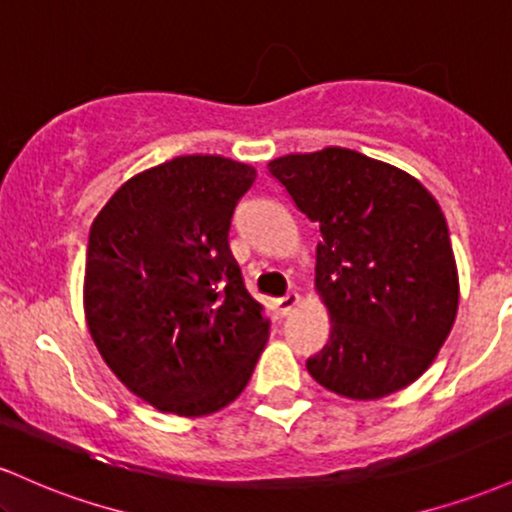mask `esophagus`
I'll list each match as a JSON object with an SVG mask.
<instances>
[{
	"label": "esophagus",
	"instance_id": "obj_1",
	"mask_svg": "<svg viewBox=\"0 0 512 512\" xmlns=\"http://www.w3.org/2000/svg\"><path fill=\"white\" fill-rule=\"evenodd\" d=\"M298 305H301V296H298L296 291H289L284 298H279V301H276V308H279L281 315H291Z\"/></svg>",
	"mask_w": 512,
	"mask_h": 512
}]
</instances>
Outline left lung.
Returning <instances> with one entry per match:
<instances>
[{
	"mask_svg": "<svg viewBox=\"0 0 512 512\" xmlns=\"http://www.w3.org/2000/svg\"><path fill=\"white\" fill-rule=\"evenodd\" d=\"M267 168L322 233L315 291L332 332L308 373L358 402L404 390L436 361L460 303L436 197L407 170L342 146L279 156Z\"/></svg>",
	"mask_w": 512,
	"mask_h": 512,
	"instance_id": "8db88e82",
	"label": "left lung"
}]
</instances>
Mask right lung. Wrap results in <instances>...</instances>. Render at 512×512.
<instances>
[{
  "label": "right lung",
  "instance_id": "1",
  "mask_svg": "<svg viewBox=\"0 0 512 512\" xmlns=\"http://www.w3.org/2000/svg\"><path fill=\"white\" fill-rule=\"evenodd\" d=\"M255 168L195 154L122 182L93 219L84 315L122 385L158 411L214 414L248 385L269 320L228 250Z\"/></svg>",
  "mask_w": 512,
  "mask_h": 512
}]
</instances>
